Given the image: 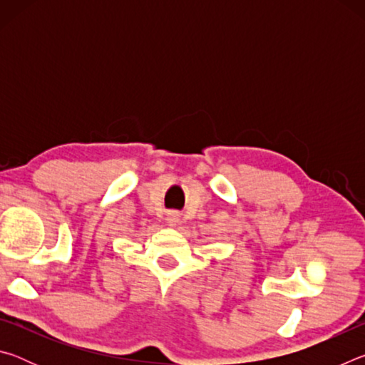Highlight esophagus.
<instances>
[{
	"label": "esophagus",
	"instance_id": "34e87169",
	"mask_svg": "<svg viewBox=\"0 0 365 365\" xmlns=\"http://www.w3.org/2000/svg\"><path fill=\"white\" fill-rule=\"evenodd\" d=\"M165 220H168L169 225H175L177 222H178V214H177L175 211H170V212L168 214V217H165Z\"/></svg>",
	"mask_w": 365,
	"mask_h": 365
}]
</instances>
